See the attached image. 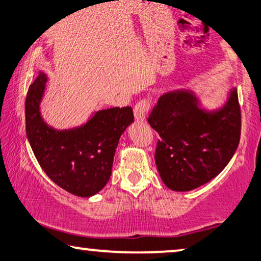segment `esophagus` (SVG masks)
<instances>
[{
	"label": "esophagus",
	"mask_w": 261,
	"mask_h": 261,
	"mask_svg": "<svg viewBox=\"0 0 261 261\" xmlns=\"http://www.w3.org/2000/svg\"><path fill=\"white\" fill-rule=\"evenodd\" d=\"M149 109H150L149 99H143V100L138 101L136 106H134V117H136V121L143 122L145 120Z\"/></svg>",
	"instance_id": "obj_1"
}]
</instances>
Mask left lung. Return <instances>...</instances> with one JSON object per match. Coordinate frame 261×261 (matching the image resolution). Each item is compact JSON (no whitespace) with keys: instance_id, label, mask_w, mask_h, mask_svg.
Returning a JSON list of instances; mask_svg holds the SVG:
<instances>
[{"instance_id":"8db88e82","label":"left lung","mask_w":261,"mask_h":261,"mask_svg":"<svg viewBox=\"0 0 261 261\" xmlns=\"http://www.w3.org/2000/svg\"><path fill=\"white\" fill-rule=\"evenodd\" d=\"M147 121L160 136L155 161L162 181L173 191H190L215 178L237 150V89L230 92L223 108L213 111L202 109L189 89L165 93Z\"/></svg>"}]
</instances>
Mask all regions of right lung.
Instances as JSON below:
<instances>
[{
  "label": "right lung",
  "instance_id": "add662e5",
  "mask_svg": "<svg viewBox=\"0 0 261 261\" xmlns=\"http://www.w3.org/2000/svg\"><path fill=\"white\" fill-rule=\"evenodd\" d=\"M47 77L40 73L25 100L27 136L44 173L58 186L80 197H91L108 184L118 140L134 122L130 106L99 110L87 123L58 130L42 118L40 104Z\"/></svg>",
  "mask_w": 261,
  "mask_h": 261
}]
</instances>
